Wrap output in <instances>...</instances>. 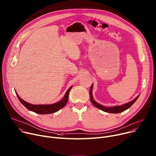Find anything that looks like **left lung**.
Returning a JSON list of instances; mask_svg holds the SVG:
<instances>
[{"mask_svg": "<svg viewBox=\"0 0 156 156\" xmlns=\"http://www.w3.org/2000/svg\"><path fill=\"white\" fill-rule=\"evenodd\" d=\"M92 87H93V85L92 84L90 88V92H89V94H90V101L92 102V104L95 106L97 108H99V109L106 112H108V113H114V114H117V113H120V112H122L126 110H127V109H129V107L133 105L138 99L139 95L138 96H137L134 100H133L132 101L126 103L125 104L121 105H116V106H114V107H105L104 105H102L99 104H98V102H95L92 97Z\"/></svg>", "mask_w": 156, "mask_h": 156, "instance_id": "obj_1", "label": "left lung"}]
</instances>
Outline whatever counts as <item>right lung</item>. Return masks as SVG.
I'll return each instance as SVG.
<instances>
[{
	"instance_id": "1",
	"label": "right lung",
	"mask_w": 156,
	"mask_h": 156,
	"mask_svg": "<svg viewBox=\"0 0 156 156\" xmlns=\"http://www.w3.org/2000/svg\"><path fill=\"white\" fill-rule=\"evenodd\" d=\"M73 86L69 87V89L67 90L64 97L63 99L60 101L59 102H57L56 103L52 104H45V105H34L30 103L27 102L26 101H23L22 99L19 95L17 94V96L18 99H19L20 102L24 105L27 109H29L30 111H32L34 112L37 113L39 114H52L58 111H59L61 109L63 108V107L66 105L69 99V94L70 90H71Z\"/></svg>"
}]
</instances>
